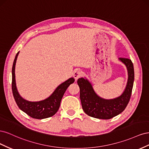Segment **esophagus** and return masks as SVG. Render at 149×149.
I'll return each instance as SVG.
<instances>
[{"label": "esophagus", "mask_w": 149, "mask_h": 149, "mask_svg": "<svg viewBox=\"0 0 149 149\" xmlns=\"http://www.w3.org/2000/svg\"><path fill=\"white\" fill-rule=\"evenodd\" d=\"M81 76H82V72H81V71L79 70H76L73 73V76H74V78H75L76 80H77Z\"/></svg>", "instance_id": "1"}]
</instances>
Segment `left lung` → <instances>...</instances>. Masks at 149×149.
<instances>
[{
	"label": "left lung",
	"mask_w": 149,
	"mask_h": 149,
	"mask_svg": "<svg viewBox=\"0 0 149 149\" xmlns=\"http://www.w3.org/2000/svg\"><path fill=\"white\" fill-rule=\"evenodd\" d=\"M127 70L128 79L124 92L114 99H104L94 91L91 83L86 78L77 81L80 89V100L84 112L94 118L109 119L123 112L129 102L134 81V70L132 61L128 58H119Z\"/></svg>",
	"instance_id": "8db88e82"
}]
</instances>
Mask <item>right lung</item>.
I'll return each mask as SVG.
<instances>
[{"instance_id":"add662e5","label":"right lung","mask_w":149,"mask_h":149,"mask_svg":"<svg viewBox=\"0 0 149 149\" xmlns=\"http://www.w3.org/2000/svg\"><path fill=\"white\" fill-rule=\"evenodd\" d=\"M19 52L17 53L12 66V88L13 97L17 106L31 118L37 119H45L55 115L59 109L61 99L69 86L74 82V78H70L60 84L48 97L40 101H29L22 97L16 86L15 68Z\"/></svg>"}]
</instances>
